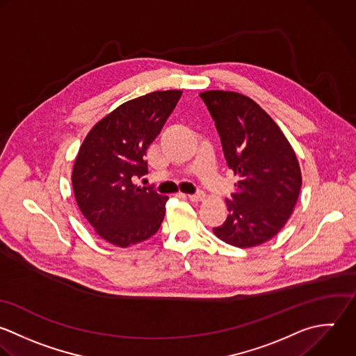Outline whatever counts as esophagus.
Listing matches in <instances>:
<instances>
[{
  "mask_svg": "<svg viewBox=\"0 0 356 356\" xmlns=\"http://www.w3.org/2000/svg\"><path fill=\"white\" fill-rule=\"evenodd\" d=\"M187 198L193 202H197V201H201L204 198V194L202 193H195V194H188Z\"/></svg>",
  "mask_w": 356,
  "mask_h": 356,
  "instance_id": "1",
  "label": "esophagus"
}]
</instances>
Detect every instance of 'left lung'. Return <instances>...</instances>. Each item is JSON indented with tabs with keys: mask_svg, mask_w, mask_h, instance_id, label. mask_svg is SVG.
Returning a JSON list of instances; mask_svg holds the SVG:
<instances>
[{
	"mask_svg": "<svg viewBox=\"0 0 356 356\" xmlns=\"http://www.w3.org/2000/svg\"><path fill=\"white\" fill-rule=\"evenodd\" d=\"M227 166L238 176L229 215L213 233L225 243L250 248L275 237L297 204L302 177L289 140L251 98L233 91H205Z\"/></svg>",
	"mask_w": 356,
	"mask_h": 356,
	"instance_id": "obj_1",
	"label": "left lung"
}]
</instances>
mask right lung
I'll return each instance as SVG.
<instances>
[{"instance_id":"add662e5","label":"right lung","mask_w":356,"mask_h":356,"mask_svg":"<svg viewBox=\"0 0 356 356\" xmlns=\"http://www.w3.org/2000/svg\"><path fill=\"white\" fill-rule=\"evenodd\" d=\"M181 91H154L122 104L84 138L72 184L77 205L101 236L118 247L152 237L169 200L151 187H137L148 173L145 151L175 109Z\"/></svg>"}]
</instances>
